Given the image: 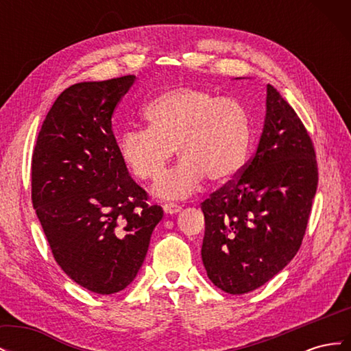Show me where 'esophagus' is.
I'll list each match as a JSON object with an SVG mask.
<instances>
[{"instance_id": "esophagus-1", "label": "esophagus", "mask_w": 351, "mask_h": 351, "mask_svg": "<svg viewBox=\"0 0 351 351\" xmlns=\"http://www.w3.org/2000/svg\"><path fill=\"white\" fill-rule=\"evenodd\" d=\"M164 210H165V214L173 215V214H177V212L182 210V206L176 205V204H165L164 205Z\"/></svg>"}]
</instances>
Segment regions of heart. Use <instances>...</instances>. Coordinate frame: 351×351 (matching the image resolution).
I'll list each match as a JSON object with an SVG mask.
<instances>
[{
	"label": "heart",
	"instance_id": "b5f03b06",
	"mask_svg": "<svg viewBox=\"0 0 351 351\" xmlns=\"http://www.w3.org/2000/svg\"><path fill=\"white\" fill-rule=\"evenodd\" d=\"M143 120L146 129L129 127L121 133L120 154L136 177L156 180L177 151L180 162L154 186L162 199L189 196L205 177L226 182L246 158L250 119L236 99L204 88H174L146 105Z\"/></svg>",
	"mask_w": 351,
	"mask_h": 351
}]
</instances>
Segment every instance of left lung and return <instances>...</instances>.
<instances>
[{"instance_id": "1", "label": "left lung", "mask_w": 351, "mask_h": 351, "mask_svg": "<svg viewBox=\"0 0 351 351\" xmlns=\"http://www.w3.org/2000/svg\"><path fill=\"white\" fill-rule=\"evenodd\" d=\"M316 187L311 137L268 84L254 156L234 182L202 204V262L209 280L222 291L244 294L282 271L300 249Z\"/></svg>"}]
</instances>
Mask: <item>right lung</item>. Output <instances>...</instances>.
Wrapping results in <instances>:
<instances>
[{
	"instance_id": "obj_1",
	"label": "right lung",
	"mask_w": 351,
	"mask_h": 351,
	"mask_svg": "<svg viewBox=\"0 0 351 351\" xmlns=\"http://www.w3.org/2000/svg\"><path fill=\"white\" fill-rule=\"evenodd\" d=\"M136 76L76 83L45 117L32 156V202L52 254L97 294L124 290L139 272L164 210L127 169L112 133L117 104Z\"/></svg>"
}]
</instances>
